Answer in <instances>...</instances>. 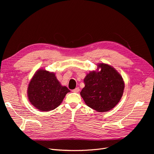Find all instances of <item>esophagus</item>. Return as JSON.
Masks as SVG:
<instances>
[{
  "label": "esophagus",
  "instance_id": "obj_1",
  "mask_svg": "<svg viewBox=\"0 0 154 154\" xmlns=\"http://www.w3.org/2000/svg\"><path fill=\"white\" fill-rule=\"evenodd\" d=\"M79 91H80V88H79V87H77V88H75V89L72 90V92H76V93L79 92Z\"/></svg>",
  "mask_w": 154,
  "mask_h": 154
}]
</instances>
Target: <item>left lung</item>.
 Masks as SVG:
<instances>
[{"mask_svg":"<svg viewBox=\"0 0 154 154\" xmlns=\"http://www.w3.org/2000/svg\"><path fill=\"white\" fill-rule=\"evenodd\" d=\"M84 81L85 87L80 95L87 106L96 111L107 112L115 107L122 98L125 87L122 77L107 63L97 64V70L87 74Z\"/></svg>","mask_w":154,"mask_h":154,"instance_id":"1","label":"left lung"}]
</instances>
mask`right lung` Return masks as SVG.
<instances>
[{
  "label": "right lung",
  "mask_w": 154,
  "mask_h": 154,
  "mask_svg": "<svg viewBox=\"0 0 154 154\" xmlns=\"http://www.w3.org/2000/svg\"><path fill=\"white\" fill-rule=\"evenodd\" d=\"M68 92L70 90L60 84L55 73L43 69L35 73L27 88L29 102L40 111L48 112L57 107Z\"/></svg>",
  "instance_id": "1"
}]
</instances>
